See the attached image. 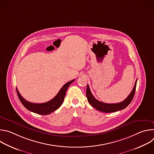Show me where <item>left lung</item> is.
<instances>
[{"instance_id": "1", "label": "left lung", "mask_w": 154, "mask_h": 154, "mask_svg": "<svg viewBox=\"0 0 154 154\" xmlns=\"http://www.w3.org/2000/svg\"><path fill=\"white\" fill-rule=\"evenodd\" d=\"M137 82V80L135 82L132 91H131V92L128 96V97L124 101L116 103H106L97 100L92 94L90 89V87L88 85L86 88V97L88 101V102L91 106L97 109V110L104 113H112L121 110V109H123L130 104V103L131 102L134 97V94L136 90Z\"/></svg>"}]
</instances>
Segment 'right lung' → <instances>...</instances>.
<instances>
[{"mask_svg": "<svg viewBox=\"0 0 154 154\" xmlns=\"http://www.w3.org/2000/svg\"><path fill=\"white\" fill-rule=\"evenodd\" d=\"M74 80H75L74 79L64 84L54 98L45 103H35L30 102L25 100L21 96L17 88L16 91L20 102L29 111L38 115H46L54 112L61 105L63 102L66 95V92L67 91L68 88Z\"/></svg>", "mask_w": 154, "mask_h": 154, "instance_id": "add662e5", "label": "right lung"}]
</instances>
